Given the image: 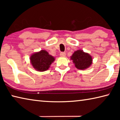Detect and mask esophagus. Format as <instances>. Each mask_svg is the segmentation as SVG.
Instances as JSON below:
<instances>
[{
	"label": "esophagus",
	"mask_w": 120,
	"mask_h": 120,
	"mask_svg": "<svg viewBox=\"0 0 120 120\" xmlns=\"http://www.w3.org/2000/svg\"><path fill=\"white\" fill-rule=\"evenodd\" d=\"M66 55V53L65 52H61L60 53V56H65Z\"/></svg>",
	"instance_id": "1"
}]
</instances>
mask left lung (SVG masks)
Masks as SVG:
<instances>
[{
    "label": "left lung",
    "instance_id": "1",
    "mask_svg": "<svg viewBox=\"0 0 120 120\" xmlns=\"http://www.w3.org/2000/svg\"><path fill=\"white\" fill-rule=\"evenodd\" d=\"M76 68L80 70H85L90 67L92 64V56L82 50L74 52L70 58Z\"/></svg>",
    "mask_w": 120,
    "mask_h": 120
}]
</instances>
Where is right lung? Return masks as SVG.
<instances>
[{"label":"right lung","mask_w":120,"mask_h":120,"mask_svg":"<svg viewBox=\"0 0 120 120\" xmlns=\"http://www.w3.org/2000/svg\"><path fill=\"white\" fill-rule=\"evenodd\" d=\"M54 60L55 59L53 56L50 55L46 51L44 50L34 53L30 56L32 66L38 71L47 70Z\"/></svg>","instance_id":"obj_1"}]
</instances>
